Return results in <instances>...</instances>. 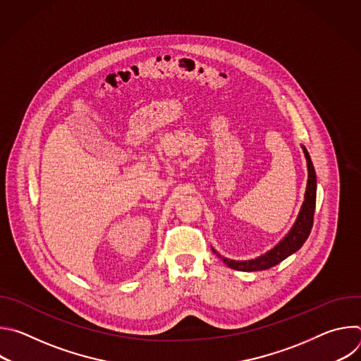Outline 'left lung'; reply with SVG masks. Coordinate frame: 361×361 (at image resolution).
Here are the masks:
<instances>
[{
  "mask_svg": "<svg viewBox=\"0 0 361 361\" xmlns=\"http://www.w3.org/2000/svg\"><path fill=\"white\" fill-rule=\"evenodd\" d=\"M301 148L307 160L308 178H307V187L304 192V201L301 204V209L298 212V216L293 227L271 250L251 260H230L227 257H223L220 252H217L216 248L212 247L213 252L217 254L219 259L223 260V263L227 264L230 269H234L238 271H260V270H267L270 267H274L283 260H286L288 255L300 250V247L305 243L308 235H310V231L313 227V219H314V209H316L317 178H316V171L310 159V154H308L304 145H301Z\"/></svg>",
  "mask_w": 361,
  "mask_h": 361,
  "instance_id": "obj_1",
  "label": "left lung"
}]
</instances>
